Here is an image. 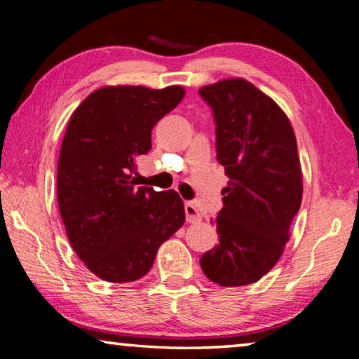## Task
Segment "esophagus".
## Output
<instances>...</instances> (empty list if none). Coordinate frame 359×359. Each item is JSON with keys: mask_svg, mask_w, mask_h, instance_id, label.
<instances>
[{"mask_svg": "<svg viewBox=\"0 0 359 359\" xmlns=\"http://www.w3.org/2000/svg\"><path fill=\"white\" fill-rule=\"evenodd\" d=\"M185 217H187L188 223H198V222H201V218H203V215L199 214V210L196 209V205H194L193 203L185 204Z\"/></svg>", "mask_w": 359, "mask_h": 359, "instance_id": "1", "label": "esophagus"}]
</instances>
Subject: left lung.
<instances>
[{
	"label": "left lung",
	"mask_w": 359,
	"mask_h": 359,
	"mask_svg": "<svg viewBox=\"0 0 359 359\" xmlns=\"http://www.w3.org/2000/svg\"><path fill=\"white\" fill-rule=\"evenodd\" d=\"M214 111L217 160L229 177L217 217L220 244L199 263L220 287L258 282L280 259L302 201L296 136L277 102L242 77L199 88Z\"/></svg>",
	"instance_id": "obj_1"
}]
</instances>
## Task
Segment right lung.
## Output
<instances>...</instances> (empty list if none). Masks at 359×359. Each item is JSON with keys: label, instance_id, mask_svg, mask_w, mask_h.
I'll list each match as a JSON object with an SVG mask.
<instances>
[{"label": "right lung", "instance_id": "obj_1", "mask_svg": "<svg viewBox=\"0 0 359 359\" xmlns=\"http://www.w3.org/2000/svg\"><path fill=\"white\" fill-rule=\"evenodd\" d=\"M180 85H107L72 112L58 156L57 196L66 234L90 272L106 282L144 277L163 242L185 223L177 191L135 187V158L151 128L184 100Z\"/></svg>", "mask_w": 359, "mask_h": 359}]
</instances>
